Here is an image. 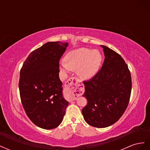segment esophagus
I'll list each match as a JSON object with an SVG mask.
<instances>
[{
    "label": "esophagus",
    "instance_id": "1",
    "mask_svg": "<svg viewBox=\"0 0 150 150\" xmlns=\"http://www.w3.org/2000/svg\"><path fill=\"white\" fill-rule=\"evenodd\" d=\"M83 84L80 81L75 77L68 79L65 84V92L67 99L69 101L76 100L82 93Z\"/></svg>",
    "mask_w": 150,
    "mask_h": 150
}]
</instances>
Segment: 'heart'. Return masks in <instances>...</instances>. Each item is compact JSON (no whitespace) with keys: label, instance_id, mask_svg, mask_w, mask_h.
Returning a JSON list of instances; mask_svg holds the SVG:
<instances>
[{"label":"heart","instance_id":"obj_1","mask_svg":"<svg viewBox=\"0 0 150 150\" xmlns=\"http://www.w3.org/2000/svg\"><path fill=\"white\" fill-rule=\"evenodd\" d=\"M101 62V54L98 50L79 48L66 54L64 61L61 63L60 68L65 73L76 70L77 74L81 79L88 80L97 73Z\"/></svg>","mask_w":150,"mask_h":150}]
</instances>
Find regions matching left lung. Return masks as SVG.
<instances>
[{"mask_svg": "<svg viewBox=\"0 0 150 150\" xmlns=\"http://www.w3.org/2000/svg\"><path fill=\"white\" fill-rule=\"evenodd\" d=\"M104 61L101 70L88 81H84L83 95L88 104L82 110L89 125L106 128L118 120L128 105L131 78L128 66L121 56L105 46H101Z\"/></svg>", "mask_w": 150, "mask_h": 150, "instance_id": "1", "label": "left lung"}]
</instances>
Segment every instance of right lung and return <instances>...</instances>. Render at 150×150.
Segmentation results:
<instances>
[{
	"instance_id": "add662e5",
	"label": "right lung",
	"mask_w": 150,
	"mask_h": 150,
	"mask_svg": "<svg viewBox=\"0 0 150 150\" xmlns=\"http://www.w3.org/2000/svg\"><path fill=\"white\" fill-rule=\"evenodd\" d=\"M67 42H49L34 50L20 71L22 104L31 121L45 129L56 128L62 121L69 104L63 97L59 61Z\"/></svg>"
}]
</instances>
